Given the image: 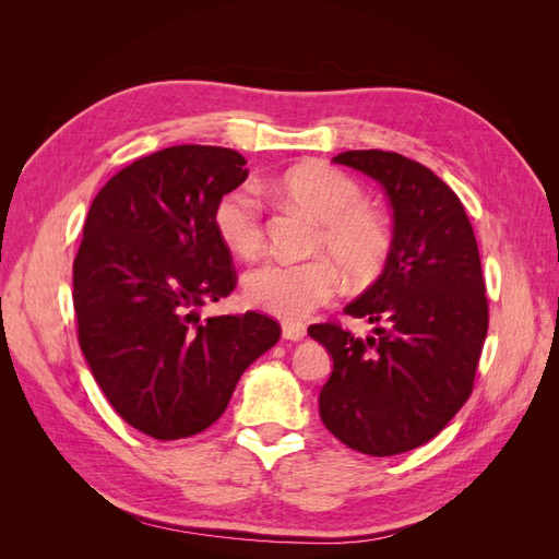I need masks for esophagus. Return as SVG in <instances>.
Wrapping results in <instances>:
<instances>
[{"instance_id": "obj_1", "label": "esophagus", "mask_w": 559, "mask_h": 559, "mask_svg": "<svg viewBox=\"0 0 559 559\" xmlns=\"http://www.w3.org/2000/svg\"><path fill=\"white\" fill-rule=\"evenodd\" d=\"M308 329L306 324H300V321H282V335L286 337V341H302L306 337Z\"/></svg>"}]
</instances>
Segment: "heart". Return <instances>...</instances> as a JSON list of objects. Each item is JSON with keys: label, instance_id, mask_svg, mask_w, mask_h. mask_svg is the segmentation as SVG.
I'll return each instance as SVG.
<instances>
[{"label": "heart", "instance_id": "heart-1", "mask_svg": "<svg viewBox=\"0 0 559 559\" xmlns=\"http://www.w3.org/2000/svg\"><path fill=\"white\" fill-rule=\"evenodd\" d=\"M270 193L298 205L319 228L310 261H265L245 277V296L253 308L300 319L326 306L343 286L376 282L392 251V228L380 210L366 202L364 186L326 163H300L267 183ZM214 228L238 257H257L265 245L263 202L251 186H235L218 198Z\"/></svg>", "mask_w": 559, "mask_h": 559}]
</instances>
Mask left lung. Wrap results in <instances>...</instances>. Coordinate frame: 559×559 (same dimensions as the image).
<instances>
[{
	"instance_id": "8db88e82",
	"label": "left lung",
	"mask_w": 559,
	"mask_h": 559,
	"mask_svg": "<svg viewBox=\"0 0 559 559\" xmlns=\"http://www.w3.org/2000/svg\"><path fill=\"white\" fill-rule=\"evenodd\" d=\"M333 160L384 186L394 240L378 282L345 308L376 333L308 329L333 357L319 415L352 450L401 454L441 433L473 392L489 324L478 242L462 200L421 163L378 148Z\"/></svg>"
}]
</instances>
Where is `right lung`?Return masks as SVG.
Listing matches in <instances>:
<instances>
[{
  "instance_id": "1",
  "label": "right lung",
  "mask_w": 559,
  "mask_h": 559,
  "mask_svg": "<svg viewBox=\"0 0 559 559\" xmlns=\"http://www.w3.org/2000/svg\"><path fill=\"white\" fill-rule=\"evenodd\" d=\"M247 175L233 148L167 146L116 173L86 216L74 259L79 345L114 411L156 441L212 427L247 366L280 341L267 314L195 312L238 284L214 207Z\"/></svg>"
}]
</instances>
